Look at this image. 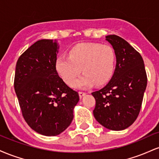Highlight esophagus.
<instances>
[{"label": "esophagus", "mask_w": 159, "mask_h": 159, "mask_svg": "<svg viewBox=\"0 0 159 159\" xmlns=\"http://www.w3.org/2000/svg\"><path fill=\"white\" fill-rule=\"evenodd\" d=\"M78 93H79V96H80V97L82 98V97H83L84 96H85V95L87 94V93H85V92H82V91H80V92Z\"/></svg>", "instance_id": "esophagus-1"}]
</instances>
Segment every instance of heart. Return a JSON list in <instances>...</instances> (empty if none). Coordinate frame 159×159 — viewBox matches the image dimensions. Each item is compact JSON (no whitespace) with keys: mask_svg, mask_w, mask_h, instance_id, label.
<instances>
[{"mask_svg":"<svg viewBox=\"0 0 159 159\" xmlns=\"http://www.w3.org/2000/svg\"><path fill=\"white\" fill-rule=\"evenodd\" d=\"M115 53L110 45L79 43L69 51V57L58 56L54 67L66 83L70 84L81 71L84 72L72 84L77 89H87L96 83H106L114 73Z\"/></svg>","mask_w":159,"mask_h":159,"instance_id":"b5f03b06","label":"heart"}]
</instances>
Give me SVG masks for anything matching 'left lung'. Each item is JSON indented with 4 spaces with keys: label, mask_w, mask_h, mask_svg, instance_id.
<instances>
[{
    "label": "left lung",
    "mask_w": 159,
    "mask_h": 159,
    "mask_svg": "<svg viewBox=\"0 0 159 159\" xmlns=\"http://www.w3.org/2000/svg\"><path fill=\"white\" fill-rule=\"evenodd\" d=\"M116 55V68L107 84L92 93L93 115L106 129L121 131L135 121L140 111L147 77L143 58L123 38L106 36Z\"/></svg>",
    "instance_id": "obj_1"
}]
</instances>
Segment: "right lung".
I'll use <instances>...</instances> for the list:
<instances>
[{
	"instance_id": "1",
	"label": "right lung",
	"mask_w": 159,
	"mask_h": 159,
	"mask_svg": "<svg viewBox=\"0 0 159 159\" xmlns=\"http://www.w3.org/2000/svg\"><path fill=\"white\" fill-rule=\"evenodd\" d=\"M57 40L36 42L19 57L14 87L24 119L33 130L45 136L63 132L73 120L79 101L56 72Z\"/></svg>"
}]
</instances>
